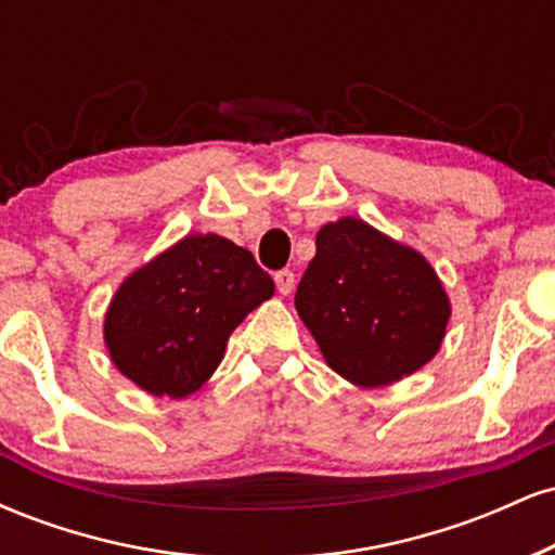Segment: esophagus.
I'll return each instance as SVG.
<instances>
[{"instance_id":"1","label":"esophagus","mask_w":555,"mask_h":555,"mask_svg":"<svg viewBox=\"0 0 555 555\" xmlns=\"http://www.w3.org/2000/svg\"><path fill=\"white\" fill-rule=\"evenodd\" d=\"M273 282H276L279 295H289V292L295 289V273H292L289 269H284V271H279L276 276H273Z\"/></svg>"}]
</instances>
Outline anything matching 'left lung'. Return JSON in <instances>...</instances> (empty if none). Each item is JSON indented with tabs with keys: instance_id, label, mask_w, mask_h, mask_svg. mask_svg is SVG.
I'll return each mask as SVG.
<instances>
[{
	"instance_id": "8db88e82",
	"label": "left lung",
	"mask_w": 555,
	"mask_h": 555,
	"mask_svg": "<svg viewBox=\"0 0 555 555\" xmlns=\"http://www.w3.org/2000/svg\"><path fill=\"white\" fill-rule=\"evenodd\" d=\"M295 308L344 380L391 386L441 349L451 302L428 258L354 219L321 227Z\"/></svg>"
}]
</instances>
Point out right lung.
<instances>
[{"instance_id":"right-lung-1","label":"right lung","mask_w":555,"mask_h":555,"mask_svg":"<svg viewBox=\"0 0 555 555\" xmlns=\"http://www.w3.org/2000/svg\"><path fill=\"white\" fill-rule=\"evenodd\" d=\"M273 297L250 250L221 234H188L119 284L104 344L125 378L154 397L184 399L224 360L229 334Z\"/></svg>"}]
</instances>
